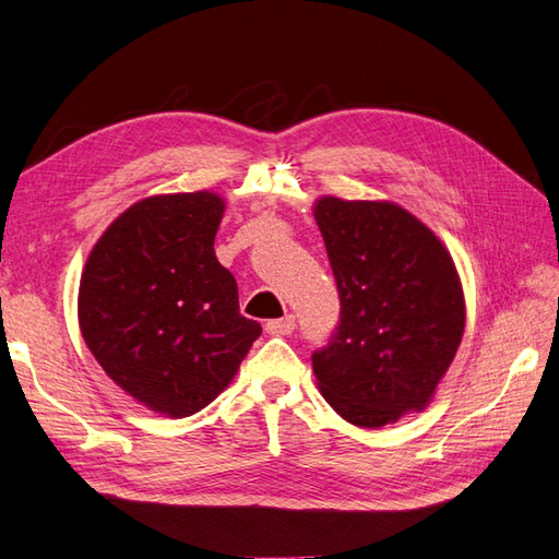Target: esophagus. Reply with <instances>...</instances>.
I'll return each mask as SVG.
<instances>
[{
  "label": "esophagus",
  "mask_w": 559,
  "mask_h": 559,
  "mask_svg": "<svg viewBox=\"0 0 559 559\" xmlns=\"http://www.w3.org/2000/svg\"><path fill=\"white\" fill-rule=\"evenodd\" d=\"M296 330V318L294 316H284L280 320H267L265 322V332L272 336H284L292 334Z\"/></svg>",
  "instance_id": "34e87169"
}]
</instances>
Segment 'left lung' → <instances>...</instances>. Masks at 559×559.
Listing matches in <instances>:
<instances>
[{"label":"left lung","mask_w":559,"mask_h":559,"mask_svg":"<svg viewBox=\"0 0 559 559\" xmlns=\"http://www.w3.org/2000/svg\"><path fill=\"white\" fill-rule=\"evenodd\" d=\"M312 215L342 301L330 344L312 353L320 393L365 429L421 413L465 334L451 251L393 201L320 197Z\"/></svg>","instance_id":"obj_1"}]
</instances>
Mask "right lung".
<instances>
[{
  "label": "right lung",
  "mask_w": 559,
  "mask_h": 559,
  "mask_svg": "<svg viewBox=\"0 0 559 559\" xmlns=\"http://www.w3.org/2000/svg\"><path fill=\"white\" fill-rule=\"evenodd\" d=\"M215 192L154 194L106 227L83 267L78 322L92 356L148 411L189 417L233 382L261 336L239 312L233 272L213 241Z\"/></svg>",
  "instance_id": "add662e5"
}]
</instances>
